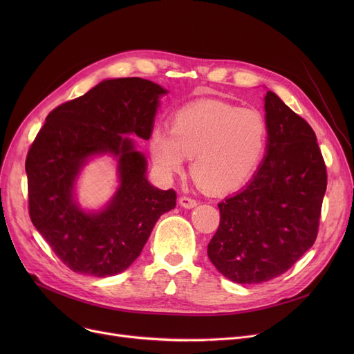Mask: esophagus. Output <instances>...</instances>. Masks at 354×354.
Returning a JSON list of instances; mask_svg holds the SVG:
<instances>
[{"instance_id":"esophagus-1","label":"esophagus","mask_w":354,"mask_h":354,"mask_svg":"<svg viewBox=\"0 0 354 354\" xmlns=\"http://www.w3.org/2000/svg\"><path fill=\"white\" fill-rule=\"evenodd\" d=\"M179 205L183 207V208H187V209H192L198 205V202L195 199L189 198V196H180L179 198Z\"/></svg>"}]
</instances>
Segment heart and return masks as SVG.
Segmentation results:
<instances>
[{"instance_id": "heart-1", "label": "heart", "mask_w": 354, "mask_h": 354, "mask_svg": "<svg viewBox=\"0 0 354 354\" xmlns=\"http://www.w3.org/2000/svg\"><path fill=\"white\" fill-rule=\"evenodd\" d=\"M268 143L264 116L219 100H201L178 110L171 133L155 129L149 152L158 172L180 174L187 158L198 187L214 195L239 189L252 178Z\"/></svg>"}]
</instances>
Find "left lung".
<instances>
[{"mask_svg":"<svg viewBox=\"0 0 354 354\" xmlns=\"http://www.w3.org/2000/svg\"><path fill=\"white\" fill-rule=\"evenodd\" d=\"M267 152L247 187L218 203L219 228L208 244L215 268L238 284L284 274L313 247L327 172L311 126L268 90Z\"/></svg>","mask_w":354,"mask_h":354,"instance_id":"left-lung-1","label":"left lung"}]
</instances>
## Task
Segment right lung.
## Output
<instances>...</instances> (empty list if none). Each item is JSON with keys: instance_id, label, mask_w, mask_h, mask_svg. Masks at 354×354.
<instances>
[{"instance_id": "right-lung-1", "label": "right lung", "mask_w": 354, "mask_h": 354, "mask_svg": "<svg viewBox=\"0 0 354 354\" xmlns=\"http://www.w3.org/2000/svg\"><path fill=\"white\" fill-rule=\"evenodd\" d=\"M166 93L140 77L103 80L55 107L35 136L26 159L30 218L74 272L110 277L124 271L159 216L175 208L176 192L149 183L146 158L126 136L151 138ZM100 154L117 159L120 188L103 210L84 212L73 187L81 167Z\"/></svg>"}]
</instances>
